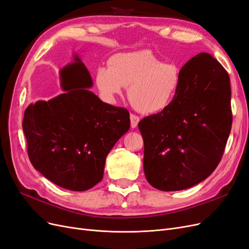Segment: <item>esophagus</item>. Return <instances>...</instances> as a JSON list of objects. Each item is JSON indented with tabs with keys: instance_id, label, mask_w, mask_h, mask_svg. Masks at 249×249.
<instances>
[{
	"instance_id": "esophagus-1",
	"label": "esophagus",
	"mask_w": 249,
	"mask_h": 249,
	"mask_svg": "<svg viewBox=\"0 0 249 249\" xmlns=\"http://www.w3.org/2000/svg\"><path fill=\"white\" fill-rule=\"evenodd\" d=\"M130 119H131V126L133 128L137 127V125H138V124L140 122V118L137 116V115H135V114H131L130 115Z\"/></svg>"
}]
</instances>
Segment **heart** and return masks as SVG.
<instances>
[{
	"label": "heart",
	"mask_w": 249,
	"mask_h": 249,
	"mask_svg": "<svg viewBox=\"0 0 249 249\" xmlns=\"http://www.w3.org/2000/svg\"><path fill=\"white\" fill-rule=\"evenodd\" d=\"M181 80V70L165 63L150 50L116 53L108 68L100 67L95 83L101 97L114 103L124 88L132 106L144 114H156L167 109L174 100Z\"/></svg>",
	"instance_id": "obj_1"
}]
</instances>
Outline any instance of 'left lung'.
Segmentation results:
<instances>
[{"mask_svg":"<svg viewBox=\"0 0 249 249\" xmlns=\"http://www.w3.org/2000/svg\"><path fill=\"white\" fill-rule=\"evenodd\" d=\"M232 121L229 74L209 53L196 54L181 68L170 106L138 124L150 185L175 192L206 179L224 154Z\"/></svg>","mask_w":249,"mask_h":249,"instance_id":"1","label":"left lung"}]
</instances>
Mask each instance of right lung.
<instances>
[{"instance_id": "obj_1", "label": "right lung", "mask_w": 249, "mask_h": 249, "mask_svg": "<svg viewBox=\"0 0 249 249\" xmlns=\"http://www.w3.org/2000/svg\"><path fill=\"white\" fill-rule=\"evenodd\" d=\"M64 93L30 104L22 130L29 159L51 182L74 192L99 183L110 150L130 128V113L102 102L80 57L59 71Z\"/></svg>"}]
</instances>
